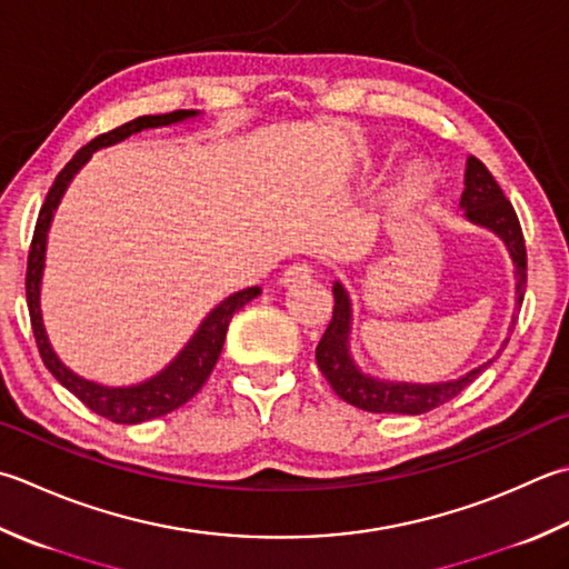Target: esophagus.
Listing matches in <instances>:
<instances>
[{"label": "esophagus", "mask_w": 569, "mask_h": 569, "mask_svg": "<svg viewBox=\"0 0 569 569\" xmlns=\"http://www.w3.org/2000/svg\"><path fill=\"white\" fill-rule=\"evenodd\" d=\"M310 273H313V269H310L308 263H293V266H288V269L283 271V276H281V286H296V283H300V281H306V278H310Z\"/></svg>", "instance_id": "esophagus-1"}]
</instances>
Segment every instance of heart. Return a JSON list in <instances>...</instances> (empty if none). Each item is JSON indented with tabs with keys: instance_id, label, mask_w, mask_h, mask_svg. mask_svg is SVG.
<instances>
[{
	"instance_id": "heart-1",
	"label": "heart",
	"mask_w": 569,
	"mask_h": 569,
	"mask_svg": "<svg viewBox=\"0 0 569 569\" xmlns=\"http://www.w3.org/2000/svg\"><path fill=\"white\" fill-rule=\"evenodd\" d=\"M429 184H431L429 164L421 160H407L397 167L392 177H389L385 194H382V202L389 207L409 204L425 194Z\"/></svg>"
}]
</instances>
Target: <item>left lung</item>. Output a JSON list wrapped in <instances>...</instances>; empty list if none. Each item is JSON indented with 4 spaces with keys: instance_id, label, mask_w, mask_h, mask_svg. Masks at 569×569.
Instances as JSON below:
<instances>
[{
    "instance_id": "1",
    "label": "left lung",
    "mask_w": 569,
    "mask_h": 569,
    "mask_svg": "<svg viewBox=\"0 0 569 569\" xmlns=\"http://www.w3.org/2000/svg\"><path fill=\"white\" fill-rule=\"evenodd\" d=\"M459 207L463 209L466 221H471L476 227H483L493 231L496 237L506 243L513 261L516 273V313L510 320V332L516 326L518 308L522 306V296H526V281H528V256H526V241H522L520 221L516 217L513 204L508 202L503 189L498 187L493 174L486 170L481 160H476L473 154L466 160V174H463V194ZM332 296H336V308H332V320L326 330V336L318 342L316 360L320 372L326 375L330 387L336 389V395L345 402L375 411V415H425V411L437 409L447 405L449 399L461 395L478 375L493 365L488 360L483 365L473 367L471 372H466L456 380L449 382H392L380 380L360 370V365L355 362L350 352V336H352V300L348 288L340 281L332 283ZM508 345V338L500 345L503 350ZM498 350V355H500Z\"/></svg>"
}]
</instances>
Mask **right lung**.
Here are the masks:
<instances>
[{"mask_svg":"<svg viewBox=\"0 0 569 569\" xmlns=\"http://www.w3.org/2000/svg\"><path fill=\"white\" fill-rule=\"evenodd\" d=\"M199 118V110H174V113L164 116H142L126 122L116 130L106 132V136H98L91 140L86 148L73 154V160L63 167L51 184L47 202H43L37 229H33L31 249H29V263H27V306L31 316V330L33 338H37V348L41 352L43 365L49 367V372L59 380L71 395H76L81 402L96 411V415L106 417L116 425H140V421L158 419L162 415H170L177 407L189 402L207 377L214 370V365L224 348V338L229 330V322L237 310L253 300L261 293L259 286L243 288L239 293H231L229 298L221 300L207 313V318L199 322L194 336L187 340L184 348L174 355L170 365H164L158 375L148 377L138 385H122V387H110L100 385L93 380H86V377L76 375L69 365H63L59 355L53 352L47 328H43L41 318V278H43V266H47V241H49V229L56 209H59L66 189L73 182V177L83 170V164L93 158L96 150L110 148V144L128 140L136 132L150 130V128H167L174 126V122H184Z\"/></svg>","mask_w":569,"mask_h":569,"instance_id":"1","label":"right lung"}]
</instances>
